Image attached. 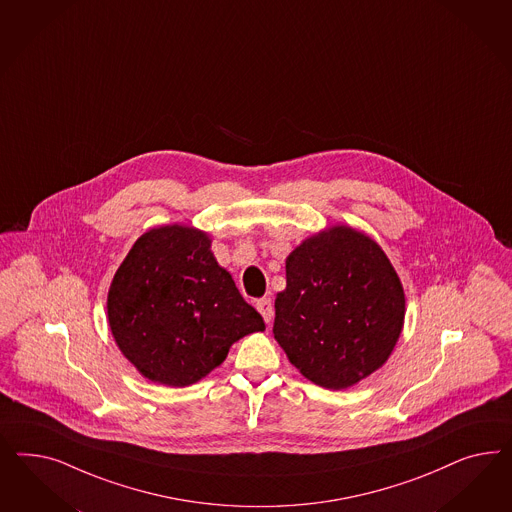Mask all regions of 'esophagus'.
I'll use <instances>...</instances> for the list:
<instances>
[{
	"mask_svg": "<svg viewBox=\"0 0 512 512\" xmlns=\"http://www.w3.org/2000/svg\"><path fill=\"white\" fill-rule=\"evenodd\" d=\"M257 310L261 311L264 323H266V325H270V321H272V317H274V306H272V300H270V298H261V300H257Z\"/></svg>",
	"mask_w": 512,
	"mask_h": 512,
	"instance_id": "34e87169",
	"label": "esophagus"
}]
</instances>
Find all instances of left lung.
<instances>
[{"label":"left lung","instance_id":"left-lung-1","mask_svg":"<svg viewBox=\"0 0 512 512\" xmlns=\"http://www.w3.org/2000/svg\"><path fill=\"white\" fill-rule=\"evenodd\" d=\"M285 274L274 338L306 379L341 390L387 362L402 334L405 295L375 240L330 227L291 251Z\"/></svg>","mask_w":512,"mask_h":512}]
</instances>
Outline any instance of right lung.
<instances>
[{
	"label": "right lung",
	"mask_w": 512,
	"mask_h": 512,
	"mask_svg": "<svg viewBox=\"0 0 512 512\" xmlns=\"http://www.w3.org/2000/svg\"><path fill=\"white\" fill-rule=\"evenodd\" d=\"M210 246L199 229L157 227L133 244L110 283V332L124 357L159 385L201 381L234 341L264 330L261 313Z\"/></svg>",
	"instance_id": "add662e5"
}]
</instances>
